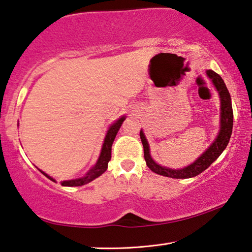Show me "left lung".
Instances as JSON below:
<instances>
[{
    "mask_svg": "<svg viewBox=\"0 0 252 252\" xmlns=\"http://www.w3.org/2000/svg\"><path fill=\"white\" fill-rule=\"evenodd\" d=\"M208 78L212 81L215 87L218 91L220 95V131L215 141L211 143L206 151H204L201 156H200L193 163H191L188 167L183 169H170L162 167V165L158 164L157 162L152 159L150 155V149H149V143L146 139L143 131H140V138L143 144V151H144V160L147 162V165L149 169L157 174L160 176L173 178V179H188L198 176L204 170L210 167L213 161L218 159V157L223 152V150L227 148L230 136L232 133V126H233V112H232V105H231V96L228 91L227 87L223 82L221 76L216 73L215 71L208 70L207 71Z\"/></svg>",
    "mask_w": 252,
    "mask_h": 252,
    "instance_id": "1",
    "label": "left lung"
}]
</instances>
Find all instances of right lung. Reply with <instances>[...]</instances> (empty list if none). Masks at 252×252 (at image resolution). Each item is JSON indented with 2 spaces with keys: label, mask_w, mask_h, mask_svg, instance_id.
Listing matches in <instances>:
<instances>
[{
  "label": "right lung",
  "mask_w": 252,
  "mask_h": 252,
  "mask_svg": "<svg viewBox=\"0 0 252 252\" xmlns=\"http://www.w3.org/2000/svg\"><path fill=\"white\" fill-rule=\"evenodd\" d=\"M125 120H126V117H122L110 126L108 132H106L105 138H104V142H103V146H102V150H101V155L99 157V159H97L94 167H93L90 170V171L85 174V177L74 179V180L62 181L61 182L62 186H64V187H80V186L87 185V183L93 181L94 179H96L97 177H100L102 173H104L106 171V169H108V163H109V161L111 160V148H112V143L114 141V139H116V135L118 133L119 129H120L122 122ZM40 171H41V170H40ZM41 172L43 173L46 178H49L50 180L55 181L53 178H51L50 176H48V174L44 173L43 171H41Z\"/></svg>",
  "instance_id": "obj_1"
}]
</instances>
